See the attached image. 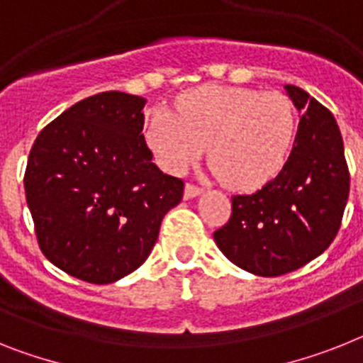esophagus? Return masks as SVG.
I'll use <instances>...</instances> for the list:
<instances>
[{"label": "esophagus", "instance_id": "1", "mask_svg": "<svg viewBox=\"0 0 363 363\" xmlns=\"http://www.w3.org/2000/svg\"><path fill=\"white\" fill-rule=\"evenodd\" d=\"M199 194H203V188L197 186V184H191V182H188L186 188H184V197H186V199H191V197H197Z\"/></svg>", "mask_w": 363, "mask_h": 363}]
</instances>
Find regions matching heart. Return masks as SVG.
Returning <instances> with one entry per match:
<instances>
[{
	"label": "heart",
	"mask_w": 363,
	"mask_h": 363,
	"mask_svg": "<svg viewBox=\"0 0 363 363\" xmlns=\"http://www.w3.org/2000/svg\"><path fill=\"white\" fill-rule=\"evenodd\" d=\"M297 136L294 103L280 92L203 86L155 112L145 140L157 162L184 173L208 145V162L234 190H257L284 169Z\"/></svg>",
	"instance_id": "1"
}]
</instances>
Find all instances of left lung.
Here are the masks:
<instances>
[{"label":"left lung","instance_id":"obj_1","mask_svg":"<svg viewBox=\"0 0 363 363\" xmlns=\"http://www.w3.org/2000/svg\"><path fill=\"white\" fill-rule=\"evenodd\" d=\"M303 112L284 169L262 190L233 197V214L214 233L228 260L260 277L299 269L336 238L351 175L343 138L327 106L286 84Z\"/></svg>","mask_w":363,"mask_h":363}]
</instances>
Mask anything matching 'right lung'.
Masks as SVG:
<instances>
[{
	"label": "right lung",
	"instance_id": "add662e5",
	"mask_svg": "<svg viewBox=\"0 0 363 363\" xmlns=\"http://www.w3.org/2000/svg\"><path fill=\"white\" fill-rule=\"evenodd\" d=\"M145 99L101 92L75 103L36 136L26 197L44 257L75 279L111 284L149 257L184 181L151 162Z\"/></svg>",
	"mask_w": 363,
	"mask_h": 363
}]
</instances>
